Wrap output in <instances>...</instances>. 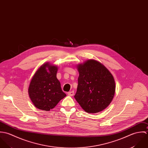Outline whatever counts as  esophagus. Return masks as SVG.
<instances>
[{
  "label": "esophagus",
  "mask_w": 148,
  "mask_h": 148,
  "mask_svg": "<svg viewBox=\"0 0 148 148\" xmlns=\"http://www.w3.org/2000/svg\"><path fill=\"white\" fill-rule=\"evenodd\" d=\"M67 94L70 96H73L74 95V91H69L68 92Z\"/></svg>",
  "instance_id": "34e87169"
}]
</instances>
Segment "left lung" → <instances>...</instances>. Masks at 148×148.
I'll return each instance as SVG.
<instances>
[{
	"mask_svg": "<svg viewBox=\"0 0 148 148\" xmlns=\"http://www.w3.org/2000/svg\"><path fill=\"white\" fill-rule=\"evenodd\" d=\"M79 72L74 98L87 113H96L106 108L116 91L113 76L100 62L90 59L77 66Z\"/></svg>",
	"mask_w": 148,
	"mask_h": 148,
	"instance_id": "left-lung-1",
	"label": "left lung"
}]
</instances>
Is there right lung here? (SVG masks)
<instances>
[{
  "label": "right lung",
  "mask_w": 148,
  "mask_h": 148,
  "mask_svg": "<svg viewBox=\"0 0 148 148\" xmlns=\"http://www.w3.org/2000/svg\"><path fill=\"white\" fill-rule=\"evenodd\" d=\"M57 66L46 63L31 79L28 90L29 97L34 106L40 110H50L66 96L57 78Z\"/></svg>",
  "instance_id": "add662e5"
}]
</instances>
